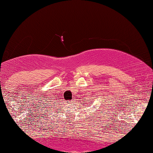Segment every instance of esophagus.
Returning <instances> with one entry per match:
<instances>
[{
  "label": "esophagus",
  "mask_w": 153,
  "mask_h": 153,
  "mask_svg": "<svg viewBox=\"0 0 153 153\" xmlns=\"http://www.w3.org/2000/svg\"><path fill=\"white\" fill-rule=\"evenodd\" d=\"M69 102H70V101H69Z\"/></svg>",
  "instance_id": "34e87169"
}]
</instances>
